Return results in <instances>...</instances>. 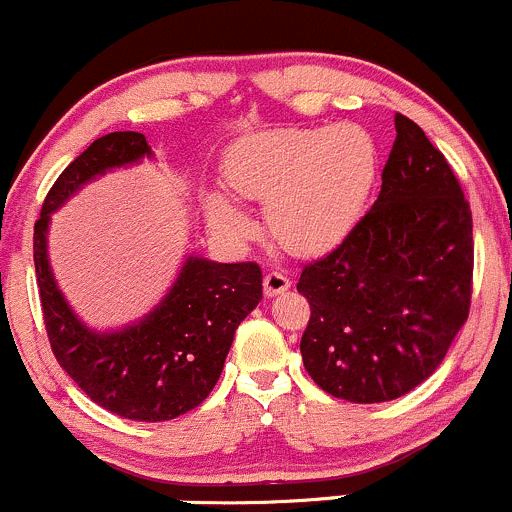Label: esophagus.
<instances>
[{"label":"esophagus","instance_id":"esophagus-1","mask_svg":"<svg viewBox=\"0 0 512 512\" xmlns=\"http://www.w3.org/2000/svg\"><path fill=\"white\" fill-rule=\"evenodd\" d=\"M288 288H290V278L285 271H268L266 278H263V293H266L268 298L285 293Z\"/></svg>","mask_w":512,"mask_h":512}]
</instances>
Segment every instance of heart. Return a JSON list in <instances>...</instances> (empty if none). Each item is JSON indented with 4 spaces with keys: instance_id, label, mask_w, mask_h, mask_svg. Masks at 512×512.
Masks as SVG:
<instances>
[{
    "instance_id": "obj_1",
    "label": "heart",
    "mask_w": 512,
    "mask_h": 512,
    "mask_svg": "<svg viewBox=\"0 0 512 512\" xmlns=\"http://www.w3.org/2000/svg\"><path fill=\"white\" fill-rule=\"evenodd\" d=\"M376 178V141L356 124L256 134L229 148L224 161L229 190L268 205V227L295 254L342 244L364 217ZM210 214L232 232L246 227L227 197H212Z\"/></svg>"
}]
</instances>
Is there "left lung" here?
<instances>
[{
  "mask_svg": "<svg viewBox=\"0 0 512 512\" xmlns=\"http://www.w3.org/2000/svg\"><path fill=\"white\" fill-rule=\"evenodd\" d=\"M381 178L354 232L298 280L310 302L302 364L349 403H386L420 386L471 307V207L444 153L405 114H395Z\"/></svg>",
  "mask_w": 512,
  "mask_h": 512,
  "instance_id": "1",
  "label": "left lung"
}]
</instances>
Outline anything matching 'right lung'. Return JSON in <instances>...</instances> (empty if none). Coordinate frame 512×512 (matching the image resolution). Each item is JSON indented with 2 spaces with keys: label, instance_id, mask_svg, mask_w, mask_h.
Masks as SVG:
<instances>
[{
  "label": "right lung",
  "instance_id": "add662e5",
  "mask_svg": "<svg viewBox=\"0 0 512 512\" xmlns=\"http://www.w3.org/2000/svg\"><path fill=\"white\" fill-rule=\"evenodd\" d=\"M151 156L139 131L92 141L43 200L34 224V266L48 342L58 364L90 400L136 422H163L197 408L212 393L234 332L261 300V266L190 256L166 300L134 327L114 334L87 329L60 295L46 256V232L80 185L109 168Z\"/></svg>",
  "mask_w": 512,
  "mask_h": 512
}]
</instances>
